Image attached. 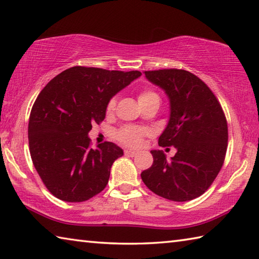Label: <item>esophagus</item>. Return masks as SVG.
<instances>
[{
	"instance_id": "esophagus-1",
	"label": "esophagus",
	"mask_w": 259,
	"mask_h": 259,
	"mask_svg": "<svg viewBox=\"0 0 259 259\" xmlns=\"http://www.w3.org/2000/svg\"><path fill=\"white\" fill-rule=\"evenodd\" d=\"M136 152H134V150H130V149H125L124 150V155L125 156H130V157H134V156H136Z\"/></svg>"
}]
</instances>
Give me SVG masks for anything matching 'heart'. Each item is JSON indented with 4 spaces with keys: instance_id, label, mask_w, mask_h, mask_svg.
Wrapping results in <instances>:
<instances>
[{
    "instance_id": "1",
    "label": "heart",
    "mask_w": 259,
    "mask_h": 259,
    "mask_svg": "<svg viewBox=\"0 0 259 259\" xmlns=\"http://www.w3.org/2000/svg\"><path fill=\"white\" fill-rule=\"evenodd\" d=\"M159 100V96L157 95L156 92L152 91V89H143L140 91L138 95V101L140 105H145L147 103ZM116 105V98L112 97L111 100L107 102L106 104V114H112L113 111L115 110ZM147 135V130L144 128H140V126L136 125H123L121 126L119 130H116L115 133V139L121 144L125 146H130V147H137L142 143L143 138Z\"/></svg>"
}]
</instances>
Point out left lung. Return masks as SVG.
<instances>
[{
    "mask_svg": "<svg viewBox=\"0 0 259 259\" xmlns=\"http://www.w3.org/2000/svg\"><path fill=\"white\" fill-rule=\"evenodd\" d=\"M145 76L170 98V121L158 145L176 147L178 152L166 159L162 150H152L154 162L142 172L143 181L165 199H195L208 189L223 166L228 148L227 117L214 93L194 73L162 69L145 71Z\"/></svg>",
    "mask_w": 259,
    "mask_h": 259,
    "instance_id": "1",
    "label": "left lung"
}]
</instances>
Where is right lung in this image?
I'll list each match as a JSON object with an SVG mask.
<instances>
[{"instance_id": "add662e5", "label": "right lung", "mask_w": 259, "mask_h": 259, "mask_svg": "<svg viewBox=\"0 0 259 259\" xmlns=\"http://www.w3.org/2000/svg\"><path fill=\"white\" fill-rule=\"evenodd\" d=\"M140 71L72 67L43 88L32 105L28 140L32 164L56 198L80 203L104 189L111 166L123 155L105 142L92 147L88 133L105 119L107 102Z\"/></svg>"}]
</instances>
